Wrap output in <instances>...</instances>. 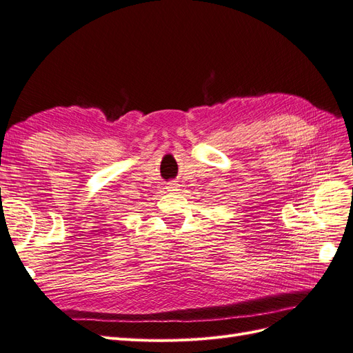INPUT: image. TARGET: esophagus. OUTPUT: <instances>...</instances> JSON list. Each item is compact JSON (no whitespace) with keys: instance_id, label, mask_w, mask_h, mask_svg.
I'll return each mask as SVG.
<instances>
[{"instance_id":"obj_1","label":"esophagus","mask_w":353,"mask_h":353,"mask_svg":"<svg viewBox=\"0 0 353 353\" xmlns=\"http://www.w3.org/2000/svg\"><path fill=\"white\" fill-rule=\"evenodd\" d=\"M167 189L170 190V192H177V190H180V189H179V185H177V183H174V182H171V183H168Z\"/></svg>"}]
</instances>
